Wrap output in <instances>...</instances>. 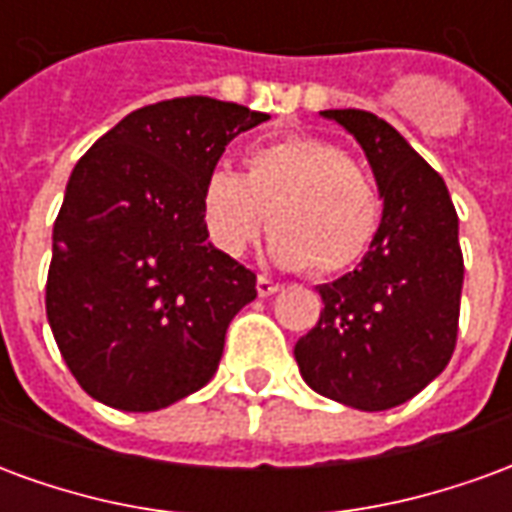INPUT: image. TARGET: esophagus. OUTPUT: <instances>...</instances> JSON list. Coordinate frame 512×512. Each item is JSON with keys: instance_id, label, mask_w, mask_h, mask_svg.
Masks as SVG:
<instances>
[{"instance_id": "34e87169", "label": "esophagus", "mask_w": 512, "mask_h": 512, "mask_svg": "<svg viewBox=\"0 0 512 512\" xmlns=\"http://www.w3.org/2000/svg\"><path fill=\"white\" fill-rule=\"evenodd\" d=\"M279 288H282V285L274 282L271 277H266V274H260V277H257V293H260L263 299H266V296H274Z\"/></svg>"}]
</instances>
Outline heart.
<instances>
[{
    "mask_svg": "<svg viewBox=\"0 0 512 512\" xmlns=\"http://www.w3.org/2000/svg\"><path fill=\"white\" fill-rule=\"evenodd\" d=\"M202 224L211 244L241 257L271 219V252L282 266L337 274L362 260L381 219V200L367 172L343 147L288 136L257 145L246 175L227 167L202 183Z\"/></svg>",
    "mask_w": 512,
    "mask_h": 512,
    "instance_id": "1",
    "label": "heart"
}]
</instances>
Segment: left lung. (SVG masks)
<instances>
[{"label":"left lung","mask_w":512,"mask_h":512,"mask_svg":"<svg viewBox=\"0 0 512 512\" xmlns=\"http://www.w3.org/2000/svg\"><path fill=\"white\" fill-rule=\"evenodd\" d=\"M365 150L384 213L362 263L318 285L321 318L293 356L318 395L386 411L422 392L458 337L463 255L458 213L436 169L381 117L326 109Z\"/></svg>","instance_id":"8db88e82"}]
</instances>
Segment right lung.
<instances>
[{"label": "right lung", "instance_id": "right-lung-1", "mask_svg": "<svg viewBox=\"0 0 512 512\" xmlns=\"http://www.w3.org/2000/svg\"><path fill=\"white\" fill-rule=\"evenodd\" d=\"M268 115L205 95L123 117L73 167L51 235L46 315L84 392L158 411L208 384L255 274L208 241L202 183Z\"/></svg>", "mask_w": 512, "mask_h": 512}]
</instances>
